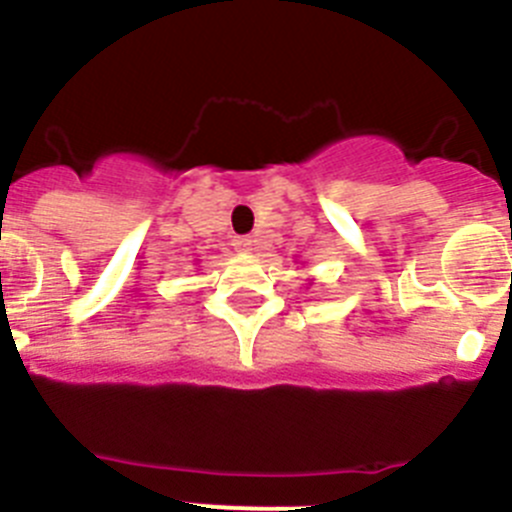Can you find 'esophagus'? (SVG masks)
<instances>
[{"instance_id": "34e87169", "label": "esophagus", "mask_w": 512, "mask_h": 512, "mask_svg": "<svg viewBox=\"0 0 512 512\" xmlns=\"http://www.w3.org/2000/svg\"><path fill=\"white\" fill-rule=\"evenodd\" d=\"M232 247L239 252H247V250H252V239L250 237H234Z\"/></svg>"}]
</instances>
